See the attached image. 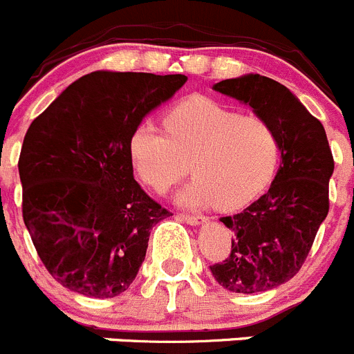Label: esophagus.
I'll use <instances>...</instances> for the list:
<instances>
[{
  "mask_svg": "<svg viewBox=\"0 0 354 354\" xmlns=\"http://www.w3.org/2000/svg\"><path fill=\"white\" fill-rule=\"evenodd\" d=\"M177 217H179L180 221H186L187 225H203V223L207 221L205 216H200V214L179 212V214H177Z\"/></svg>",
  "mask_w": 354,
  "mask_h": 354,
  "instance_id": "esophagus-1",
  "label": "esophagus"
}]
</instances>
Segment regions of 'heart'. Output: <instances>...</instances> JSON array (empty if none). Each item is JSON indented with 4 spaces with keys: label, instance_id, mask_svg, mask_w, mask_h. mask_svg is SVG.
<instances>
[{
    "label": "heart",
    "instance_id": "obj_1",
    "mask_svg": "<svg viewBox=\"0 0 354 354\" xmlns=\"http://www.w3.org/2000/svg\"><path fill=\"white\" fill-rule=\"evenodd\" d=\"M129 156L142 183L158 193L191 170L194 179L179 193L183 205L216 202L221 209H236L272 183L281 137L261 115L194 96L168 110L165 129L151 121L137 124Z\"/></svg>",
    "mask_w": 354,
    "mask_h": 354
}]
</instances>
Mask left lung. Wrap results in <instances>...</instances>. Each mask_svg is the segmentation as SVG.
<instances>
[{
  "mask_svg": "<svg viewBox=\"0 0 354 354\" xmlns=\"http://www.w3.org/2000/svg\"><path fill=\"white\" fill-rule=\"evenodd\" d=\"M214 89L248 103L281 137L283 163L272 186L242 212L219 219L233 232L232 251L210 265L228 291H268L290 281L313 248L330 209L333 156L323 124L283 84L245 75L221 80Z\"/></svg>",
  "mask_w": 354,
  "mask_h": 354,
  "instance_id": "1",
  "label": "left lung"
}]
</instances>
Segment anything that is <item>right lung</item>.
I'll return each mask as SVG.
<instances>
[{
	"label": "right lung",
	"instance_id": "right-lung-1",
	"mask_svg": "<svg viewBox=\"0 0 354 354\" xmlns=\"http://www.w3.org/2000/svg\"><path fill=\"white\" fill-rule=\"evenodd\" d=\"M186 75L93 71L28 128L19 156L22 217L48 274L75 293L121 295L151 230L171 216L133 177L129 137Z\"/></svg>",
	"mask_w": 354,
	"mask_h": 354
}]
</instances>
